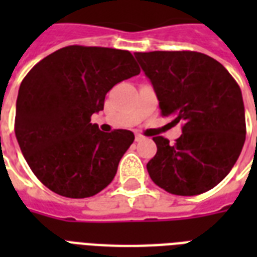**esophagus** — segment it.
<instances>
[{"label":"esophagus","mask_w":257,"mask_h":257,"mask_svg":"<svg viewBox=\"0 0 257 257\" xmlns=\"http://www.w3.org/2000/svg\"><path fill=\"white\" fill-rule=\"evenodd\" d=\"M135 139H136V141H143L144 140V136H143V135H136Z\"/></svg>","instance_id":"obj_1"}]
</instances>
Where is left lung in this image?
Segmentation results:
<instances>
[{"mask_svg": "<svg viewBox=\"0 0 257 257\" xmlns=\"http://www.w3.org/2000/svg\"><path fill=\"white\" fill-rule=\"evenodd\" d=\"M151 80L163 116L181 122L169 144L153 137L151 179L172 195L195 196L216 187L235 165L245 141V113L235 78L215 58L191 50L135 53Z\"/></svg>", "mask_w": 257, "mask_h": 257, "instance_id": "obj_1", "label": "left lung"}]
</instances>
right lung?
<instances>
[{
  "mask_svg": "<svg viewBox=\"0 0 257 257\" xmlns=\"http://www.w3.org/2000/svg\"><path fill=\"white\" fill-rule=\"evenodd\" d=\"M140 68L128 50L70 45L36 64L22 80L14 132L26 163L50 191L84 199L112 183L135 140L90 122L106 93Z\"/></svg>",
  "mask_w": 257,
  "mask_h": 257,
  "instance_id": "1",
  "label": "right lung"
}]
</instances>
